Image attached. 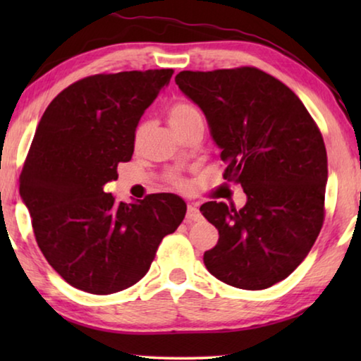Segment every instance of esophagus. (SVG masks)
I'll use <instances>...</instances> for the list:
<instances>
[{"label": "esophagus", "mask_w": 361, "mask_h": 361, "mask_svg": "<svg viewBox=\"0 0 361 361\" xmlns=\"http://www.w3.org/2000/svg\"><path fill=\"white\" fill-rule=\"evenodd\" d=\"M200 218H202V215H200L197 205L189 204L188 205V212H186V219H188V221H199Z\"/></svg>", "instance_id": "esophagus-1"}]
</instances>
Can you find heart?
<instances>
[{"label":"heart","mask_w":361,"mask_h":361,"mask_svg":"<svg viewBox=\"0 0 361 361\" xmlns=\"http://www.w3.org/2000/svg\"><path fill=\"white\" fill-rule=\"evenodd\" d=\"M167 114H169L170 126L173 127L175 132L185 130V129H188L189 126H192V124H195V122L202 121V113H200V109L189 100L175 102L173 105L169 108ZM145 129H146L145 122L138 124L137 130H135V140H140V137L143 135ZM173 180H175L176 185H183V181L180 178H176V176Z\"/></svg>","instance_id":"b5f03b06"}]
</instances>
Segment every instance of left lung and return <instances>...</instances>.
I'll list each match as a JSON object with an SVG mask.
<instances>
[{"mask_svg":"<svg viewBox=\"0 0 361 361\" xmlns=\"http://www.w3.org/2000/svg\"><path fill=\"white\" fill-rule=\"evenodd\" d=\"M175 82L209 122L247 204L207 202L202 215L219 232L204 253L212 276L242 290H264L301 264L325 216L328 159L319 127L291 89L252 66L181 71Z\"/></svg>","mask_w":361,"mask_h":361,"instance_id":"8db88e82","label":"left lung"}]
</instances>
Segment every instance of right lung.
<instances>
[{"label": "right lung", "mask_w": 361, "mask_h": 361, "mask_svg": "<svg viewBox=\"0 0 361 361\" xmlns=\"http://www.w3.org/2000/svg\"><path fill=\"white\" fill-rule=\"evenodd\" d=\"M173 70L84 78L62 90L36 127L20 197L42 255L66 283L111 295L142 280L159 243L186 215L175 194L132 204L103 192L129 162L140 119Z\"/></svg>", "instance_id": "add662e5"}]
</instances>
